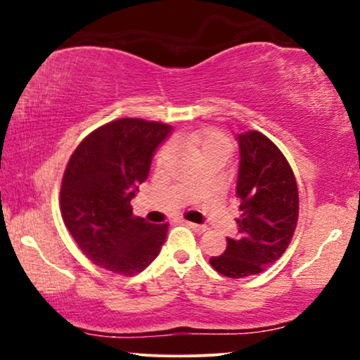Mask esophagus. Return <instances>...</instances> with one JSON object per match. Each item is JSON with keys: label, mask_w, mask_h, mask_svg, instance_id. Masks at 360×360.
Segmentation results:
<instances>
[{"label": "esophagus", "mask_w": 360, "mask_h": 360, "mask_svg": "<svg viewBox=\"0 0 360 360\" xmlns=\"http://www.w3.org/2000/svg\"><path fill=\"white\" fill-rule=\"evenodd\" d=\"M185 226H188L190 229H193L195 233H198V234H201V233H205V226H201V224H195V223H188V221H185Z\"/></svg>", "instance_id": "34e87169"}]
</instances>
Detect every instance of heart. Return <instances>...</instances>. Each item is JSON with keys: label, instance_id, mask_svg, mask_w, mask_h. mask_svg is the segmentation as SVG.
Wrapping results in <instances>:
<instances>
[{"label": "heart", "instance_id": "b5f03b06", "mask_svg": "<svg viewBox=\"0 0 360 360\" xmlns=\"http://www.w3.org/2000/svg\"><path fill=\"white\" fill-rule=\"evenodd\" d=\"M184 142L191 149H196L201 152V155H208V154H213V152H226V154H229L231 152V142L228 137L224 134H221L219 131H214V129H208V131H203V132H193V134H188V136H184ZM170 146H164L160 147L159 152H157L155 155V162L157 165H162L165 164L167 159L170 157Z\"/></svg>", "mask_w": 360, "mask_h": 360}]
</instances>
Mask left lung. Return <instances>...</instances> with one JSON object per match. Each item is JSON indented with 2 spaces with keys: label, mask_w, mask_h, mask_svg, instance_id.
I'll list each match as a JSON object with an SVG mask.
<instances>
[{
  "label": "left lung",
  "mask_w": 360,
  "mask_h": 360,
  "mask_svg": "<svg viewBox=\"0 0 360 360\" xmlns=\"http://www.w3.org/2000/svg\"><path fill=\"white\" fill-rule=\"evenodd\" d=\"M238 236L228 238L219 257L210 259L229 278L250 277L277 262L293 238L300 210L297 180L278 147L259 131L238 134Z\"/></svg>",
  "instance_id": "1"
}]
</instances>
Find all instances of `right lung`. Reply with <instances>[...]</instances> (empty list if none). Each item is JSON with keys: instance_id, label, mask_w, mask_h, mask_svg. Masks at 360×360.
Returning a JSON list of instances; mask_svg holds the SVG:
<instances>
[{"instance_id": "right-lung-1", "label": "right lung", "mask_w": 360, "mask_h": 360, "mask_svg": "<svg viewBox=\"0 0 360 360\" xmlns=\"http://www.w3.org/2000/svg\"><path fill=\"white\" fill-rule=\"evenodd\" d=\"M170 132L172 126L162 122L111 121L86 136L68 160L60 188L62 218L98 267L131 277L159 255L169 224L134 218L131 200Z\"/></svg>"}]
</instances>
